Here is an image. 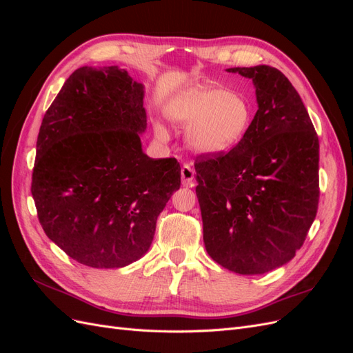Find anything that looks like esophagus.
Masks as SVG:
<instances>
[{
	"instance_id": "obj_1",
	"label": "esophagus",
	"mask_w": 353,
	"mask_h": 353,
	"mask_svg": "<svg viewBox=\"0 0 353 353\" xmlns=\"http://www.w3.org/2000/svg\"><path fill=\"white\" fill-rule=\"evenodd\" d=\"M181 178H183V184L185 187L194 185V170L191 169L190 165H184L181 168Z\"/></svg>"
}]
</instances>
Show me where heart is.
<instances>
[{
  "label": "heart",
  "instance_id": "heart-1",
  "mask_svg": "<svg viewBox=\"0 0 353 353\" xmlns=\"http://www.w3.org/2000/svg\"><path fill=\"white\" fill-rule=\"evenodd\" d=\"M174 123L188 128L187 145L201 156H213L239 144L252 123V108L239 94L218 88H197L179 95L168 108ZM159 137L163 128L156 126Z\"/></svg>",
  "mask_w": 353,
  "mask_h": 353
}]
</instances>
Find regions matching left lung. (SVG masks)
<instances>
[{
  "label": "left lung",
  "instance_id": "obj_1",
  "mask_svg": "<svg viewBox=\"0 0 353 353\" xmlns=\"http://www.w3.org/2000/svg\"><path fill=\"white\" fill-rule=\"evenodd\" d=\"M227 70L253 81L259 109L230 152L196 157L203 241L223 268L265 274L294 258L316 216L318 135L279 69Z\"/></svg>",
  "mask_w": 353,
  "mask_h": 353
}]
</instances>
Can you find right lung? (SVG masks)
Masks as SVG:
<instances>
[{"label":"right lung","mask_w":353,"mask_h":353,"mask_svg":"<svg viewBox=\"0 0 353 353\" xmlns=\"http://www.w3.org/2000/svg\"><path fill=\"white\" fill-rule=\"evenodd\" d=\"M143 83L125 69L74 70L42 119L32 197L47 237L91 268L140 259L181 185L176 159H150Z\"/></svg>","instance_id":"obj_1"}]
</instances>
